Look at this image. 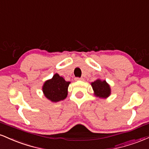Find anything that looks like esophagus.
Instances as JSON below:
<instances>
[{
  "mask_svg": "<svg viewBox=\"0 0 149 149\" xmlns=\"http://www.w3.org/2000/svg\"><path fill=\"white\" fill-rule=\"evenodd\" d=\"M75 80H76V81H78V80H80V81H83L84 80V79L82 78V77H81V78H76L75 79Z\"/></svg>",
  "mask_w": 149,
  "mask_h": 149,
  "instance_id": "esophagus-1",
  "label": "esophagus"
}]
</instances>
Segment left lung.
<instances>
[{
	"label": "left lung",
	"mask_w": 149,
	"mask_h": 149,
	"mask_svg": "<svg viewBox=\"0 0 149 149\" xmlns=\"http://www.w3.org/2000/svg\"><path fill=\"white\" fill-rule=\"evenodd\" d=\"M94 95L99 98H107L111 95V87L105 80L97 79L95 81L91 83Z\"/></svg>",
	"instance_id": "obj_1"
}]
</instances>
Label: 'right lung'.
Here are the masks:
<instances>
[{
    "label": "right lung",
    "instance_id": "obj_1",
    "mask_svg": "<svg viewBox=\"0 0 149 149\" xmlns=\"http://www.w3.org/2000/svg\"><path fill=\"white\" fill-rule=\"evenodd\" d=\"M70 84V81H66L63 77L56 73L52 79L45 81L42 90L46 98L52 102H57L67 97Z\"/></svg>",
    "mask_w": 149,
    "mask_h": 149
}]
</instances>
